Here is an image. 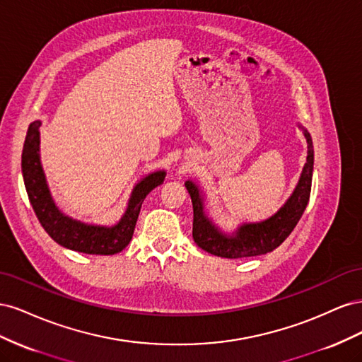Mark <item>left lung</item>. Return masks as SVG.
I'll return each instance as SVG.
<instances>
[{
	"instance_id": "left-lung-1",
	"label": "left lung",
	"mask_w": 362,
	"mask_h": 362,
	"mask_svg": "<svg viewBox=\"0 0 362 362\" xmlns=\"http://www.w3.org/2000/svg\"><path fill=\"white\" fill-rule=\"evenodd\" d=\"M308 144V156L300 178L291 196L272 217L262 222L242 223L234 233L226 234L218 229L204 211V196L193 181H185L193 204V240L201 249L222 258H246L262 255L276 249L298 225L311 194L314 169V148L308 131L299 125Z\"/></svg>"
}]
</instances>
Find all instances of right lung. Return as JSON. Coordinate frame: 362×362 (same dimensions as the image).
I'll use <instances>...</instances> for the list:
<instances>
[{"instance_id":"obj_1","label":"right lung","mask_w":362,"mask_h":362,"mask_svg":"<svg viewBox=\"0 0 362 362\" xmlns=\"http://www.w3.org/2000/svg\"><path fill=\"white\" fill-rule=\"evenodd\" d=\"M40 120L30 124L23 149V177L30 204L48 235L63 247L92 255H113L128 246L146 194L163 184L166 172L157 170L141 178L129 196L125 214L113 226L87 225L63 214L49 193L39 156Z\"/></svg>"}]
</instances>
